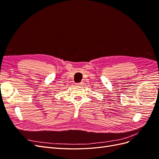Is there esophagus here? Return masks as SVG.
Here are the masks:
<instances>
[{"label":"esophagus","mask_w":159,"mask_h":159,"mask_svg":"<svg viewBox=\"0 0 159 159\" xmlns=\"http://www.w3.org/2000/svg\"><path fill=\"white\" fill-rule=\"evenodd\" d=\"M81 84H82V82H80V83H77V84H76V85H81Z\"/></svg>","instance_id":"34e87169"}]
</instances>
